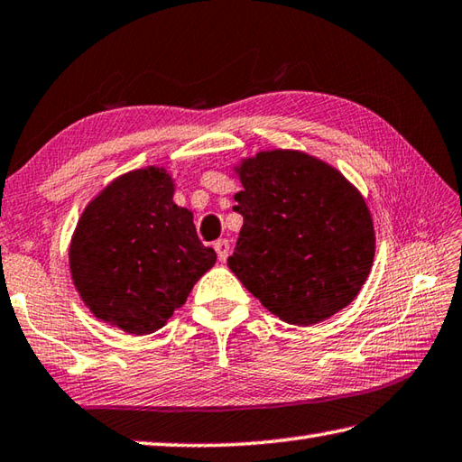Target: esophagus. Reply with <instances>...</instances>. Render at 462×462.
I'll return each instance as SVG.
<instances>
[{"label":"esophagus","instance_id":"34e87169","mask_svg":"<svg viewBox=\"0 0 462 462\" xmlns=\"http://www.w3.org/2000/svg\"><path fill=\"white\" fill-rule=\"evenodd\" d=\"M215 251H217V255H219V261H227V257H229V254H231V243L227 241V239H219V241H215Z\"/></svg>","mask_w":462,"mask_h":462}]
</instances>
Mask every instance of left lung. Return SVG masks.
Masks as SVG:
<instances>
[{
  "label": "left lung",
  "mask_w": 462,
  "mask_h": 462,
  "mask_svg": "<svg viewBox=\"0 0 462 462\" xmlns=\"http://www.w3.org/2000/svg\"><path fill=\"white\" fill-rule=\"evenodd\" d=\"M243 217L229 269L287 324L311 326L360 293L374 225L342 172L300 151H267L237 169Z\"/></svg>",
  "instance_id": "obj_1"
}]
</instances>
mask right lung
<instances>
[{
    "instance_id": "right-lung-1",
    "label": "right lung",
    "mask_w": 462,
    "mask_h": 462,
    "mask_svg": "<svg viewBox=\"0 0 462 462\" xmlns=\"http://www.w3.org/2000/svg\"><path fill=\"white\" fill-rule=\"evenodd\" d=\"M172 193L164 169L126 172L84 208L74 231L69 272L78 293L96 318L128 334L167 324L217 261Z\"/></svg>"
}]
</instances>
